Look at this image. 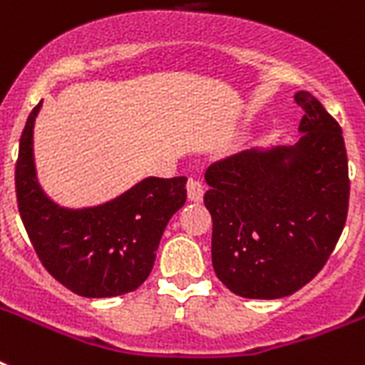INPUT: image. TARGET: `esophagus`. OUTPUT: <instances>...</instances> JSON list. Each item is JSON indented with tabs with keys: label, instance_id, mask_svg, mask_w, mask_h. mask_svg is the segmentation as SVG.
Masks as SVG:
<instances>
[{
	"label": "esophagus",
	"instance_id": "1",
	"mask_svg": "<svg viewBox=\"0 0 365 365\" xmlns=\"http://www.w3.org/2000/svg\"><path fill=\"white\" fill-rule=\"evenodd\" d=\"M202 195H205V185H202V182H200V180H195V178H191V180L187 182L189 200L199 202V200H202Z\"/></svg>",
	"mask_w": 365,
	"mask_h": 365
}]
</instances>
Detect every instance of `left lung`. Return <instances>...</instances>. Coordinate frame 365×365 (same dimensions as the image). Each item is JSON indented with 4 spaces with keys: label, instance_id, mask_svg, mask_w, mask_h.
<instances>
[{
    "label": "left lung",
    "instance_id": "1",
    "mask_svg": "<svg viewBox=\"0 0 365 365\" xmlns=\"http://www.w3.org/2000/svg\"><path fill=\"white\" fill-rule=\"evenodd\" d=\"M295 145L240 151L208 166L212 265L233 294L286 297L322 271L349 212V159L339 123L311 93Z\"/></svg>",
    "mask_w": 365,
    "mask_h": 365
}]
</instances>
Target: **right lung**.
Wrapping results in <instances>:
<instances>
[{
	"instance_id": "1",
	"label": "right lung",
	"mask_w": 365,
	"mask_h": 365,
	"mask_svg": "<svg viewBox=\"0 0 365 365\" xmlns=\"http://www.w3.org/2000/svg\"><path fill=\"white\" fill-rule=\"evenodd\" d=\"M41 102L28 115L14 166L16 202L41 265L83 297L134 292L153 269L166 223L187 199V178H148L102 206L68 210L36 180L31 132Z\"/></svg>"
}]
</instances>
